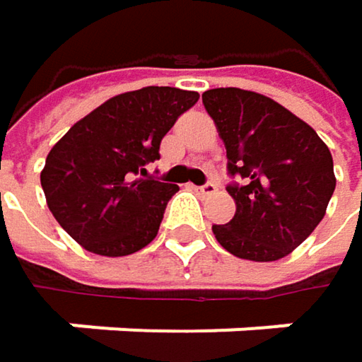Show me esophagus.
<instances>
[{
    "label": "esophagus",
    "instance_id": "obj_1",
    "mask_svg": "<svg viewBox=\"0 0 362 362\" xmlns=\"http://www.w3.org/2000/svg\"><path fill=\"white\" fill-rule=\"evenodd\" d=\"M194 190H197L199 194H214V192L218 190V186H216L214 182H207V184H203V186H194Z\"/></svg>",
    "mask_w": 362,
    "mask_h": 362
}]
</instances>
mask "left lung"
Here are the masks:
<instances>
[{"mask_svg": "<svg viewBox=\"0 0 362 362\" xmlns=\"http://www.w3.org/2000/svg\"><path fill=\"white\" fill-rule=\"evenodd\" d=\"M203 105L226 146V190L237 211L214 224L218 243L241 259L274 262L302 245L323 220L335 190L333 159L319 134L272 98L239 90L203 92Z\"/></svg>", "mask_w": 362, "mask_h": 362, "instance_id": "8db88e82", "label": "left lung"}]
</instances>
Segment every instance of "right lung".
<instances>
[{
    "mask_svg": "<svg viewBox=\"0 0 362 362\" xmlns=\"http://www.w3.org/2000/svg\"><path fill=\"white\" fill-rule=\"evenodd\" d=\"M197 92L148 86L112 96L79 119L47 153L41 188L56 222L88 252H140L159 233L176 184L153 180L144 165Z\"/></svg>",
    "mask_w": 362,
    "mask_h": 362,
    "instance_id": "obj_1",
    "label": "right lung"
}]
</instances>
